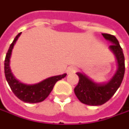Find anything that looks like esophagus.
Segmentation results:
<instances>
[{
    "mask_svg": "<svg viewBox=\"0 0 129 129\" xmlns=\"http://www.w3.org/2000/svg\"><path fill=\"white\" fill-rule=\"evenodd\" d=\"M76 70V67H74V66H71V67H69V68H68L67 72H68V73H72L75 72Z\"/></svg>",
    "mask_w": 129,
    "mask_h": 129,
    "instance_id": "34e87169",
    "label": "esophagus"
}]
</instances>
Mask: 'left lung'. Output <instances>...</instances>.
<instances>
[{
  "label": "left lung",
  "instance_id": "obj_1",
  "mask_svg": "<svg viewBox=\"0 0 129 129\" xmlns=\"http://www.w3.org/2000/svg\"><path fill=\"white\" fill-rule=\"evenodd\" d=\"M106 40L113 44L109 48L113 51L118 61V70L114 77L108 83L96 84L82 73H77L79 83L74 88V93L78 100L86 105H101L108 102L120 86L125 74V58L117 38L110 34L102 33Z\"/></svg>",
  "mask_w": 129,
  "mask_h": 129
}]
</instances>
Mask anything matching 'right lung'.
<instances>
[{"instance_id":"add662e5","label":"right lung","mask_w":129,"mask_h":129,"mask_svg":"<svg viewBox=\"0 0 129 129\" xmlns=\"http://www.w3.org/2000/svg\"><path fill=\"white\" fill-rule=\"evenodd\" d=\"M21 33H18L11 44L4 60V73L6 79L14 94L21 101L28 103H36L44 101L50 93L55 84L58 80L64 78L66 73L50 77L36 85H27L19 82L15 79L9 68V58L13 46Z\"/></svg>"}]
</instances>
